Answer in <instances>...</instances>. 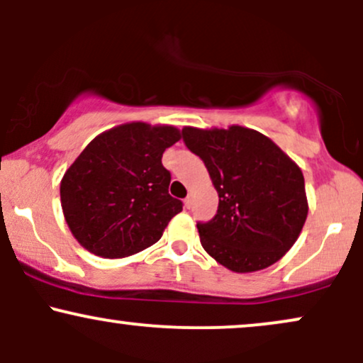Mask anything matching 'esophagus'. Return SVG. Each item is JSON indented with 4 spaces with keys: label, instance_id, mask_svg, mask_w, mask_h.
<instances>
[{
    "label": "esophagus",
    "instance_id": "34e87169",
    "mask_svg": "<svg viewBox=\"0 0 363 363\" xmlns=\"http://www.w3.org/2000/svg\"><path fill=\"white\" fill-rule=\"evenodd\" d=\"M191 205H193V199H191L189 196H187V198L184 199V206H186V208H191Z\"/></svg>",
    "mask_w": 363,
    "mask_h": 363
}]
</instances>
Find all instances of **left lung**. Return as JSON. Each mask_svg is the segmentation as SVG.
Returning a JSON list of instances; mask_svg holds the SVG:
<instances>
[{"label": "left lung", "mask_w": 363, "mask_h": 363, "mask_svg": "<svg viewBox=\"0 0 363 363\" xmlns=\"http://www.w3.org/2000/svg\"><path fill=\"white\" fill-rule=\"evenodd\" d=\"M182 140L205 162L218 210L198 223L203 249L235 273L268 268L285 256L306 223L301 167L256 129L182 128Z\"/></svg>", "instance_id": "left-lung-1"}]
</instances>
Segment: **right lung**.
Segmentation results:
<instances>
[{"label":"right lung","instance_id":"add662e5","mask_svg":"<svg viewBox=\"0 0 363 363\" xmlns=\"http://www.w3.org/2000/svg\"><path fill=\"white\" fill-rule=\"evenodd\" d=\"M181 140L169 124L126 123L95 136L61 179V208L82 247L116 259L160 239L181 199L169 194L165 148Z\"/></svg>","mask_w":363,"mask_h":363}]
</instances>
